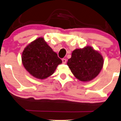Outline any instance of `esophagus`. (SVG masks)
I'll list each match as a JSON object with an SVG mask.
<instances>
[{
    "instance_id": "obj_1",
    "label": "esophagus",
    "mask_w": 121,
    "mask_h": 121,
    "mask_svg": "<svg viewBox=\"0 0 121 121\" xmlns=\"http://www.w3.org/2000/svg\"><path fill=\"white\" fill-rule=\"evenodd\" d=\"M62 61H63V64H65L67 62V60L65 59V58H63V59H62Z\"/></svg>"
}]
</instances>
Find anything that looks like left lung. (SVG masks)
I'll list each match as a JSON object with an SVG mask.
<instances>
[{
  "instance_id": "left-lung-1",
  "label": "left lung",
  "mask_w": 121,
  "mask_h": 121,
  "mask_svg": "<svg viewBox=\"0 0 121 121\" xmlns=\"http://www.w3.org/2000/svg\"><path fill=\"white\" fill-rule=\"evenodd\" d=\"M103 64L101 54L90 46L73 51L67 62L72 73L81 81H88L95 78L101 71Z\"/></svg>"
}]
</instances>
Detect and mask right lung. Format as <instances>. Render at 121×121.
<instances>
[{"mask_svg": "<svg viewBox=\"0 0 121 121\" xmlns=\"http://www.w3.org/2000/svg\"><path fill=\"white\" fill-rule=\"evenodd\" d=\"M22 63L31 75L44 79L53 74L62 61L52 48L40 37L28 45L22 53Z\"/></svg>", "mask_w": 121, "mask_h": 121, "instance_id": "add662e5", "label": "right lung"}]
</instances>
